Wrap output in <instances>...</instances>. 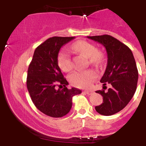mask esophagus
I'll list each match as a JSON object with an SVG mask.
<instances>
[{
    "label": "esophagus",
    "instance_id": "34e87169",
    "mask_svg": "<svg viewBox=\"0 0 146 146\" xmlns=\"http://www.w3.org/2000/svg\"><path fill=\"white\" fill-rule=\"evenodd\" d=\"M84 92L86 93V94H88V95H92V94H94V91H85Z\"/></svg>",
    "mask_w": 146,
    "mask_h": 146
}]
</instances>
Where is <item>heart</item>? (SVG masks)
Returning <instances> with one entry per match:
<instances>
[{"mask_svg": "<svg viewBox=\"0 0 146 146\" xmlns=\"http://www.w3.org/2000/svg\"><path fill=\"white\" fill-rule=\"evenodd\" d=\"M72 49L88 58L89 64L97 65L103 60V55L96 50V47L86 41H78L72 45ZM58 64L61 70L69 72L72 69V64L69 55L62 50L58 55ZM96 72L91 69L76 71L69 75V80L73 86L79 88H89L96 78Z\"/></svg>", "mask_w": 146, "mask_h": 146, "instance_id": "heart-1", "label": "heart"}]
</instances>
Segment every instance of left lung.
<instances>
[{
  "mask_svg": "<svg viewBox=\"0 0 146 146\" xmlns=\"http://www.w3.org/2000/svg\"><path fill=\"white\" fill-rule=\"evenodd\" d=\"M87 37L106 49L108 64L100 82L103 86L109 83L111 88L107 92L96 91L103 96V102L95 109L99 114L112 115L123 110L136 91L138 80L136 62L131 50L117 38L110 35Z\"/></svg>",
  "mask_w": 146,
  "mask_h": 146,
  "instance_id": "left-lung-1",
  "label": "left lung"
}]
</instances>
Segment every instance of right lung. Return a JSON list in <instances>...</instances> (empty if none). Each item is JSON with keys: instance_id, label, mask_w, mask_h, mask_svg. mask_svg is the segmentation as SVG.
Here are the masks:
<instances>
[{"instance_id": "1", "label": "right lung", "mask_w": 146, "mask_h": 146, "mask_svg": "<svg viewBox=\"0 0 146 146\" xmlns=\"http://www.w3.org/2000/svg\"><path fill=\"white\" fill-rule=\"evenodd\" d=\"M74 37L54 36L36 48L28 69L27 88L36 108L48 116L60 118L70 111L72 97L80 89H68L69 84L58 64L60 49ZM59 85L62 89H56ZM64 88H62V86Z\"/></svg>"}]
</instances>
